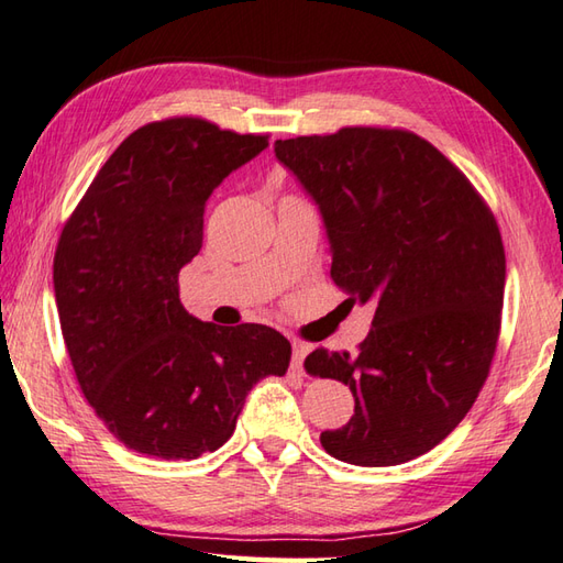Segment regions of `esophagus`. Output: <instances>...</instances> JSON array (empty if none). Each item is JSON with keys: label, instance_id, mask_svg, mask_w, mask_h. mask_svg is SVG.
<instances>
[{"label": "esophagus", "instance_id": "obj_1", "mask_svg": "<svg viewBox=\"0 0 563 563\" xmlns=\"http://www.w3.org/2000/svg\"><path fill=\"white\" fill-rule=\"evenodd\" d=\"M311 352V345H306V342H294V354H291V366L296 372H303V360L306 354Z\"/></svg>", "mask_w": 563, "mask_h": 563}]
</instances>
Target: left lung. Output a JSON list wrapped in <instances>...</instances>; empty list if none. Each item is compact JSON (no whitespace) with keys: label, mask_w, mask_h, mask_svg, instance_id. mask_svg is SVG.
Instances as JSON below:
<instances>
[{"label":"left lung","mask_w":563,"mask_h":563,"mask_svg":"<svg viewBox=\"0 0 563 563\" xmlns=\"http://www.w3.org/2000/svg\"><path fill=\"white\" fill-rule=\"evenodd\" d=\"M318 206L330 277L376 311L357 354L318 347L306 372L354 396L347 426L320 432L354 466H396L430 452L484 386L496 352L506 252L490 209L420 135L340 129L274 143Z\"/></svg>","instance_id":"obj_1"}]
</instances>
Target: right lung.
<instances>
[{
	"instance_id": "1",
	"label": "right lung",
	"mask_w": 563,
	"mask_h": 563,
	"mask_svg": "<svg viewBox=\"0 0 563 563\" xmlns=\"http://www.w3.org/2000/svg\"><path fill=\"white\" fill-rule=\"evenodd\" d=\"M267 145V135L203 119L147 123L113 151L63 228L53 286L65 347L89 406L137 454L216 452L250 388L289 369L282 332L201 323L179 301L206 201Z\"/></svg>"
}]
</instances>
